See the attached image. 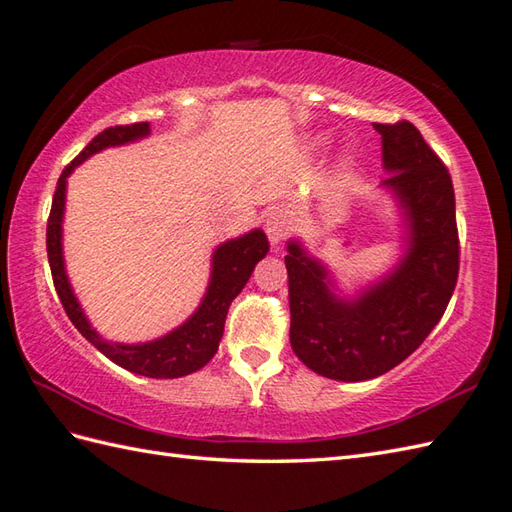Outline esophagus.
<instances>
[{
  "label": "esophagus",
  "mask_w": 512,
  "mask_h": 512,
  "mask_svg": "<svg viewBox=\"0 0 512 512\" xmlns=\"http://www.w3.org/2000/svg\"><path fill=\"white\" fill-rule=\"evenodd\" d=\"M289 227H291V223H289L287 212H282V210L271 212L267 217V223H265V230H267L271 245H278L285 241V236L289 234Z\"/></svg>",
  "instance_id": "1"
}]
</instances>
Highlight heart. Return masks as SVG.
Here are the masks:
<instances>
[{
	"instance_id": "1",
	"label": "heart",
	"mask_w": 512,
	"mask_h": 512,
	"mask_svg": "<svg viewBox=\"0 0 512 512\" xmlns=\"http://www.w3.org/2000/svg\"><path fill=\"white\" fill-rule=\"evenodd\" d=\"M348 175H350L348 168H344V170H342V179H348Z\"/></svg>"
}]
</instances>
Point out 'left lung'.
I'll use <instances>...</instances> for the list:
<instances>
[{
  "instance_id": "left-lung-1",
  "label": "left lung",
  "mask_w": 512,
  "mask_h": 512,
  "mask_svg": "<svg viewBox=\"0 0 512 512\" xmlns=\"http://www.w3.org/2000/svg\"><path fill=\"white\" fill-rule=\"evenodd\" d=\"M381 133L383 186L405 221V254L388 276L355 298L335 293L328 269L287 245L291 348L306 368L335 381H366L399 366L440 322L456 289L460 241L447 166L412 122H374Z\"/></svg>"
}]
</instances>
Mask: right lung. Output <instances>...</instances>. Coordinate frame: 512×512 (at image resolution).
I'll list each match as a JSON object with an SVG mask.
<instances>
[{
    "instance_id": "1",
    "label": "right lung",
    "mask_w": 512,
    "mask_h": 512,
    "mask_svg": "<svg viewBox=\"0 0 512 512\" xmlns=\"http://www.w3.org/2000/svg\"><path fill=\"white\" fill-rule=\"evenodd\" d=\"M151 133L149 122H135V124H122V127H109L89 142L81 155L63 168L59 177V184L54 190L52 210L48 219V260L52 269V280L56 293H59L63 309L70 317L72 324L78 328L89 344H94L102 355L118 363L120 368H127L129 372L142 374V377L151 379H177L186 377L190 372H197L199 368L214 357L219 350V342L223 337V326L227 309H230L232 300L247 285L249 276L256 267L260 258H265L269 252V241L263 230H252L232 241H225L214 249L212 254V274L206 295L199 304V309L192 313L188 320L177 326L175 331L168 335L153 339L146 344H111L102 339L78 304L76 295L72 291L70 280L65 274V260H63V210H65V186L67 177L72 170L83 164L89 155H94L107 146H120L129 144L140 138H146Z\"/></svg>"
}]
</instances>
